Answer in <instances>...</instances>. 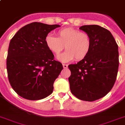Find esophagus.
Masks as SVG:
<instances>
[{
  "mask_svg": "<svg viewBox=\"0 0 125 125\" xmlns=\"http://www.w3.org/2000/svg\"><path fill=\"white\" fill-rule=\"evenodd\" d=\"M63 67L64 69H67V67H68V65H67V64H63Z\"/></svg>",
  "mask_w": 125,
  "mask_h": 125,
  "instance_id": "1",
  "label": "esophagus"
}]
</instances>
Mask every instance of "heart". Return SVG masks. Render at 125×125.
Wrapping results in <instances>:
<instances>
[{
  "instance_id": "obj_1",
  "label": "heart",
  "mask_w": 125,
  "mask_h": 125,
  "mask_svg": "<svg viewBox=\"0 0 125 125\" xmlns=\"http://www.w3.org/2000/svg\"><path fill=\"white\" fill-rule=\"evenodd\" d=\"M45 43L50 51L55 55L65 48L67 50L58 56V60L63 62L71 61L74 58L81 60L89 53L91 48V39L88 34L74 28H64L57 32V38L48 34Z\"/></svg>"
}]
</instances>
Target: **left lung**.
<instances>
[{"mask_svg":"<svg viewBox=\"0 0 125 125\" xmlns=\"http://www.w3.org/2000/svg\"><path fill=\"white\" fill-rule=\"evenodd\" d=\"M91 39L88 55L77 64H70L69 78L71 93L82 101L102 98L113 88L119 66L118 46L109 31L98 25L79 28Z\"/></svg>","mask_w":125,"mask_h":125,"instance_id":"8db88e82","label":"left lung"}]
</instances>
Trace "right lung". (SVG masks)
Masks as SVG:
<instances>
[{"instance_id": "obj_1", "label": "right lung", "mask_w": 125, "mask_h": 125, "mask_svg": "<svg viewBox=\"0 0 125 125\" xmlns=\"http://www.w3.org/2000/svg\"><path fill=\"white\" fill-rule=\"evenodd\" d=\"M60 25L34 22L28 24L10 40L7 57L8 79L21 97L40 100L50 95L53 83L63 69L62 64L45 43L48 34Z\"/></svg>"}]
</instances>
